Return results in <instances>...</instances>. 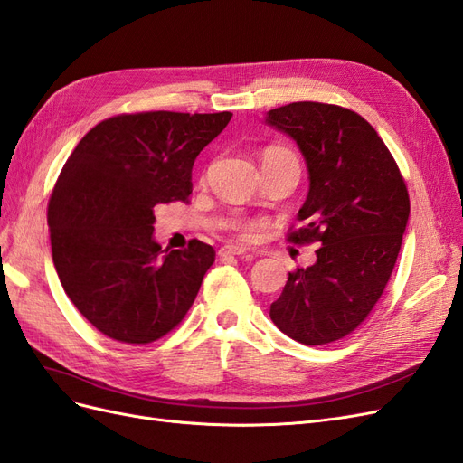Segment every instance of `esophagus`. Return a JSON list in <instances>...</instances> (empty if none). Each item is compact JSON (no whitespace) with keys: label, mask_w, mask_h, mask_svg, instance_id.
Returning a JSON list of instances; mask_svg holds the SVG:
<instances>
[{"label":"esophagus","mask_w":463,"mask_h":463,"mask_svg":"<svg viewBox=\"0 0 463 463\" xmlns=\"http://www.w3.org/2000/svg\"><path fill=\"white\" fill-rule=\"evenodd\" d=\"M218 255L220 257H243V255H247V249L237 247V245H223V247H220Z\"/></svg>","instance_id":"esophagus-1"}]
</instances>
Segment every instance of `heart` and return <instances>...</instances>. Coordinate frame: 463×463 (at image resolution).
Returning <instances> with one entry per match:
<instances>
[{
  "instance_id": "obj_1",
  "label": "heart",
  "mask_w": 463,
  "mask_h": 463,
  "mask_svg": "<svg viewBox=\"0 0 463 463\" xmlns=\"http://www.w3.org/2000/svg\"><path fill=\"white\" fill-rule=\"evenodd\" d=\"M278 154H291V152L286 150V148H278L276 146V148L266 150L262 154V158H266V156H278ZM257 228H259V223L253 222V220H237V222L232 223V230L235 232L237 237H240V240H250V237L255 235Z\"/></svg>"
}]
</instances>
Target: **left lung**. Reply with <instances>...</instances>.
<instances>
[{"label":"left lung","instance_id":"obj_1","mask_svg":"<svg viewBox=\"0 0 463 463\" xmlns=\"http://www.w3.org/2000/svg\"><path fill=\"white\" fill-rule=\"evenodd\" d=\"M266 125L296 141L309 172L296 243L317 262L289 272L270 318L291 340L322 345L354 332L383 296L410 218L403 177L383 138L352 109L293 102Z\"/></svg>","mask_w":463,"mask_h":463}]
</instances>
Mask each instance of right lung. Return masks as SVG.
<instances>
[{
  "instance_id": "right-lung-1",
  "label": "right lung",
  "mask_w": 463,
  "mask_h": 463,
  "mask_svg": "<svg viewBox=\"0 0 463 463\" xmlns=\"http://www.w3.org/2000/svg\"><path fill=\"white\" fill-rule=\"evenodd\" d=\"M230 111H143L104 119L67 158L48 204L55 272L67 298L111 340L150 344L197 298L214 249L162 250L154 208L187 201L201 150Z\"/></svg>"
}]
</instances>
